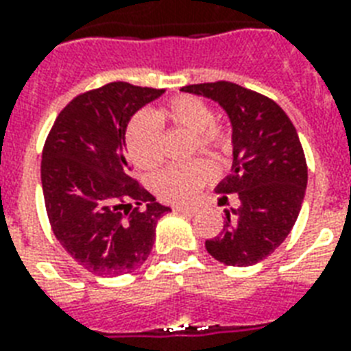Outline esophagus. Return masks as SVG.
<instances>
[{
  "instance_id": "esophagus-1",
  "label": "esophagus",
  "mask_w": 351,
  "mask_h": 351,
  "mask_svg": "<svg viewBox=\"0 0 351 351\" xmlns=\"http://www.w3.org/2000/svg\"><path fill=\"white\" fill-rule=\"evenodd\" d=\"M176 213H181V215H194V209L192 207H173Z\"/></svg>"
}]
</instances>
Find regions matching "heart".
Masks as SVG:
<instances>
[{
	"label": "heart",
	"instance_id": "1",
	"mask_svg": "<svg viewBox=\"0 0 351 351\" xmlns=\"http://www.w3.org/2000/svg\"><path fill=\"white\" fill-rule=\"evenodd\" d=\"M160 120L186 129L194 135L199 149L226 154L231 146L229 133L215 123V112L196 96H178L168 101L160 112ZM125 146L129 157L142 170H152L162 160V125L152 110L136 112L128 125ZM215 176L207 160H194L189 165L168 166L154 179V189L168 202H189L205 183Z\"/></svg>",
	"mask_w": 351,
	"mask_h": 351
}]
</instances>
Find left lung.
Masks as SVG:
<instances>
[{
    "label": "left lung",
    "instance_id": "left-lung-1",
    "mask_svg": "<svg viewBox=\"0 0 351 351\" xmlns=\"http://www.w3.org/2000/svg\"><path fill=\"white\" fill-rule=\"evenodd\" d=\"M181 90L216 101L231 123L233 165L216 192L239 194L241 204L223 210V229L205 247L223 265H257L283 244L304 204L307 165L296 128L270 97L235 83Z\"/></svg>",
    "mask_w": 351,
    "mask_h": 351
}]
</instances>
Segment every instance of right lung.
<instances>
[{"mask_svg":"<svg viewBox=\"0 0 351 351\" xmlns=\"http://www.w3.org/2000/svg\"><path fill=\"white\" fill-rule=\"evenodd\" d=\"M162 94L123 81L79 94L60 110L44 144L42 191L51 229L96 276L136 270L154 247L159 218L172 210L131 178L125 147L129 120Z\"/></svg>","mask_w":351,"mask_h":351,"instance_id":"add662e5","label":"right lung"}]
</instances>
